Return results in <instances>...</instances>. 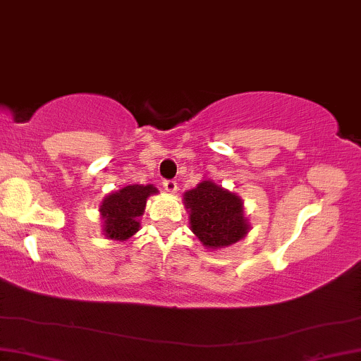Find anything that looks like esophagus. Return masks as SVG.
I'll list each match as a JSON object with an SVG mask.
<instances>
[{"instance_id": "esophagus-1", "label": "esophagus", "mask_w": 361, "mask_h": 361, "mask_svg": "<svg viewBox=\"0 0 361 361\" xmlns=\"http://www.w3.org/2000/svg\"><path fill=\"white\" fill-rule=\"evenodd\" d=\"M163 187L166 192L169 193H176L177 192V182L176 180H164L163 182Z\"/></svg>"}]
</instances>
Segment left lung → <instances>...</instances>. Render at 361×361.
Segmentation results:
<instances>
[{"instance_id":"8db88e82","label":"left lung","mask_w":361,"mask_h":361,"mask_svg":"<svg viewBox=\"0 0 361 361\" xmlns=\"http://www.w3.org/2000/svg\"><path fill=\"white\" fill-rule=\"evenodd\" d=\"M190 229L205 247H228L249 233L241 197L213 180H202L195 189L184 193Z\"/></svg>"}]
</instances>
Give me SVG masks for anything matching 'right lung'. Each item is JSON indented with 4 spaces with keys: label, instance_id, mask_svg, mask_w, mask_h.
Returning <instances> with one entry per match:
<instances>
[{
    "label": "right lung",
    "instance_id": "right-lung-1",
    "mask_svg": "<svg viewBox=\"0 0 361 361\" xmlns=\"http://www.w3.org/2000/svg\"><path fill=\"white\" fill-rule=\"evenodd\" d=\"M158 193L153 184L127 185L109 193L99 208L104 219V234L107 239L127 241L140 229V216L145 213L146 200Z\"/></svg>",
    "mask_w": 361,
    "mask_h": 361
}]
</instances>
